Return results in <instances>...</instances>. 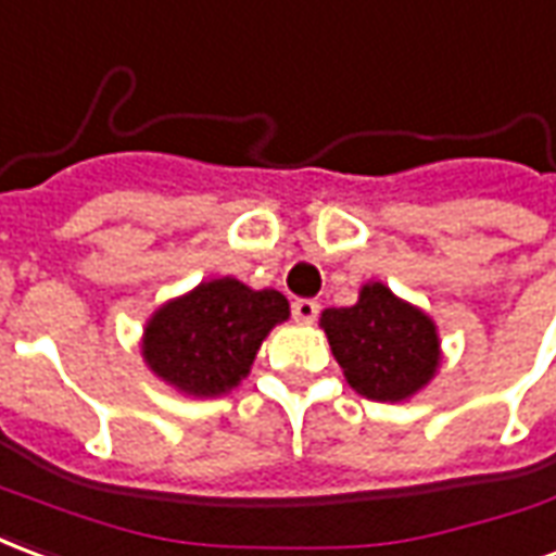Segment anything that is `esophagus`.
Here are the masks:
<instances>
[{
    "mask_svg": "<svg viewBox=\"0 0 556 556\" xmlns=\"http://www.w3.org/2000/svg\"><path fill=\"white\" fill-rule=\"evenodd\" d=\"M319 314L317 299H295L293 302V319L295 323H314Z\"/></svg>",
    "mask_w": 556,
    "mask_h": 556,
    "instance_id": "1",
    "label": "esophagus"
}]
</instances>
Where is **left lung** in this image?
Listing matches in <instances>:
<instances>
[{"label": "left lung", "mask_w": 556, "mask_h": 556, "mask_svg": "<svg viewBox=\"0 0 556 556\" xmlns=\"http://www.w3.org/2000/svg\"><path fill=\"white\" fill-rule=\"evenodd\" d=\"M323 328L346 382L367 400H406L439 367L432 319L400 302L384 283H367L358 305L328 307Z\"/></svg>", "instance_id": "1"}]
</instances>
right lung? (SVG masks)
Instances as JSON below:
<instances>
[{
    "label": "right lung",
    "mask_w": 556,
    "mask_h": 556,
    "mask_svg": "<svg viewBox=\"0 0 556 556\" xmlns=\"http://www.w3.org/2000/svg\"><path fill=\"white\" fill-rule=\"evenodd\" d=\"M287 314L290 305L278 290L216 278L156 311L144 331V358L186 394H225L249 372L263 338Z\"/></svg>",
    "instance_id": "right-lung-1"
}]
</instances>
